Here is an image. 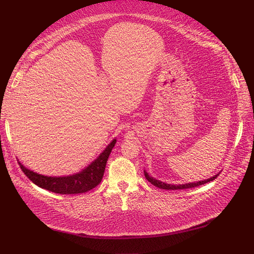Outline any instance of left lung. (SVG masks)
<instances>
[{"label":"left lung","instance_id":"8db88e82","mask_svg":"<svg viewBox=\"0 0 254 254\" xmlns=\"http://www.w3.org/2000/svg\"><path fill=\"white\" fill-rule=\"evenodd\" d=\"M144 175H145V179L150 183L152 184L153 186L158 187V188L160 189H163V190H184V189H189V188H195V187H198V186H201V185H204L206 183H209L214 181L217 176L219 175L216 174L214 176H212V178H209L207 180H204V181H200V182H196V183H190V184H184V185H170V184H166V183H163L161 181H158L156 179L151 178V176L148 175V173L144 170Z\"/></svg>","mask_w":254,"mask_h":254}]
</instances>
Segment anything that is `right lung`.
<instances>
[{"label":"right lung","mask_w":254,"mask_h":254,"mask_svg":"<svg viewBox=\"0 0 254 254\" xmlns=\"http://www.w3.org/2000/svg\"><path fill=\"white\" fill-rule=\"evenodd\" d=\"M116 139H114L105 148V150L98 156L88 167L79 173L68 176H45L33 172L23 166L19 162V167L26 174L27 178L42 189L49 190L58 194H79L90 191L91 189L102 182L104 176L106 164L108 158L115 146Z\"/></svg>","instance_id":"right-lung-1"}]
</instances>
